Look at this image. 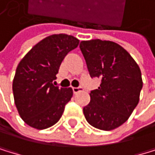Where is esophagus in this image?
<instances>
[{
  "label": "esophagus",
  "instance_id": "1",
  "mask_svg": "<svg viewBox=\"0 0 155 155\" xmlns=\"http://www.w3.org/2000/svg\"><path fill=\"white\" fill-rule=\"evenodd\" d=\"M72 91H73V92L76 94V93H78V92L82 91H83V87H72Z\"/></svg>",
  "mask_w": 155,
  "mask_h": 155
}]
</instances>
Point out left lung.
Returning a JSON list of instances; mask_svg holds the SVG:
<instances>
[{"label": "left lung", "mask_w": 155, "mask_h": 155, "mask_svg": "<svg viewBox=\"0 0 155 155\" xmlns=\"http://www.w3.org/2000/svg\"><path fill=\"white\" fill-rule=\"evenodd\" d=\"M80 49L89 75L101 79L100 87L91 93L84 111L88 124L111 130L129 119L139 102L143 87L141 70L121 45L99 39L82 41Z\"/></svg>", "instance_id": "8db88e82"}]
</instances>
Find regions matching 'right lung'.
Returning a JSON list of instances; mask_svg holds the SVG:
<instances>
[{
	"label": "right lung",
	"instance_id": "right-lung-1",
	"mask_svg": "<svg viewBox=\"0 0 155 155\" xmlns=\"http://www.w3.org/2000/svg\"><path fill=\"white\" fill-rule=\"evenodd\" d=\"M79 40L67 34H53L43 39L19 63L12 89L14 102L25 123L45 130L60 120L73 95L71 87H55L59 68Z\"/></svg>",
	"mask_w": 155,
	"mask_h": 155
}]
</instances>
